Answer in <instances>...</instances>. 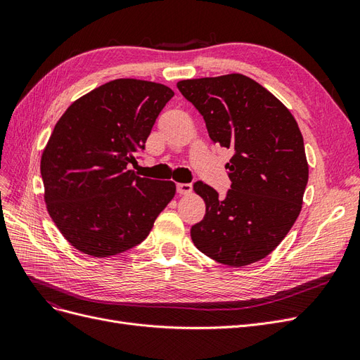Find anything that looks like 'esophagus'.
I'll return each instance as SVG.
<instances>
[{"label":"esophagus","mask_w":360,"mask_h":360,"mask_svg":"<svg viewBox=\"0 0 360 360\" xmlns=\"http://www.w3.org/2000/svg\"><path fill=\"white\" fill-rule=\"evenodd\" d=\"M177 192L180 195H189L192 192V184L191 183H177Z\"/></svg>","instance_id":"esophagus-1"}]
</instances>
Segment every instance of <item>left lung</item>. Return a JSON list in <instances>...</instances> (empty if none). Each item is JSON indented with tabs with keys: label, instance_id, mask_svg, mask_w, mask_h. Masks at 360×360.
<instances>
[{
	"label": "left lung",
	"instance_id": "1",
	"mask_svg": "<svg viewBox=\"0 0 360 360\" xmlns=\"http://www.w3.org/2000/svg\"><path fill=\"white\" fill-rule=\"evenodd\" d=\"M177 89L202 115L213 143L233 151L224 198L193 183L205 216L192 225V242L217 263L252 264L284 240L300 213L308 183L300 129L274 94L240 73L180 81Z\"/></svg>",
	"mask_w": 360,
	"mask_h": 360
}]
</instances>
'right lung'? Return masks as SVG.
Instances as JSON below:
<instances>
[{"mask_svg": "<svg viewBox=\"0 0 360 360\" xmlns=\"http://www.w3.org/2000/svg\"><path fill=\"white\" fill-rule=\"evenodd\" d=\"M174 91L115 79L82 96L61 115L41 155L49 216L66 240L91 257L139 245L176 193V184L136 176L156 118Z\"/></svg>", "mask_w": 360, "mask_h": 360, "instance_id": "1", "label": "right lung"}]
</instances>
